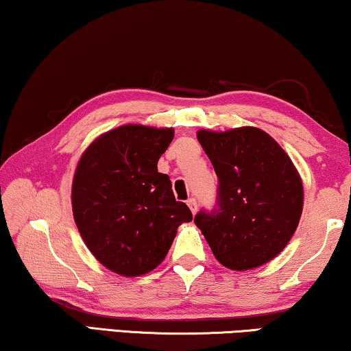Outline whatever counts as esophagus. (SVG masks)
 Listing matches in <instances>:
<instances>
[{
	"instance_id": "obj_1",
	"label": "esophagus",
	"mask_w": 351,
	"mask_h": 351,
	"mask_svg": "<svg viewBox=\"0 0 351 351\" xmlns=\"http://www.w3.org/2000/svg\"><path fill=\"white\" fill-rule=\"evenodd\" d=\"M187 206H189V208H191L192 215H195V211H197V200L195 199H189V200H187Z\"/></svg>"
}]
</instances>
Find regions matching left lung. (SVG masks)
Wrapping results in <instances>:
<instances>
[{"label":"left lung","instance_id":"1","mask_svg":"<svg viewBox=\"0 0 351 351\" xmlns=\"http://www.w3.org/2000/svg\"><path fill=\"white\" fill-rule=\"evenodd\" d=\"M218 176V206L194 223L230 270L267 264L288 245L304 206L302 180L269 133L256 127L197 132Z\"/></svg>","mask_w":351,"mask_h":351}]
</instances>
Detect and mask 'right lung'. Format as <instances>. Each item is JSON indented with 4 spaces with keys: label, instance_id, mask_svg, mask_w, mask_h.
<instances>
[{
    "label": "right lung",
    "instance_id": "right-lung-1",
    "mask_svg": "<svg viewBox=\"0 0 351 351\" xmlns=\"http://www.w3.org/2000/svg\"><path fill=\"white\" fill-rule=\"evenodd\" d=\"M173 128L122 125L98 136L76 167L73 216L84 243L106 269L140 276L165 259L178 226L191 223L157 162Z\"/></svg>",
    "mask_w": 351,
    "mask_h": 351
}]
</instances>
